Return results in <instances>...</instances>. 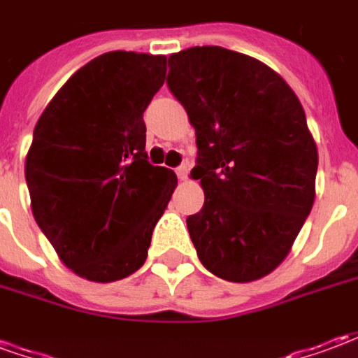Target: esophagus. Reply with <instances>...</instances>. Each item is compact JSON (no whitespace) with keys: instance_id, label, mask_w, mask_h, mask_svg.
Returning a JSON list of instances; mask_svg holds the SVG:
<instances>
[{"instance_id":"34e87169","label":"esophagus","mask_w":358,"mask_h":358,"mask_svg":"<svg viewBox=\"0 0 358 358\" xmlns=\"http://www.w3.org/2000/svg\"><path fill=\"white\" fill-rule=\"evenodd\" d=\"M187 172H189L187 164H180L178 169H176V174H178L180 180H187Z\"/></svg>"}]
</instances>
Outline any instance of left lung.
Segmentation results:
<instances>
[{
    "instance_id": "8db88e82",
    "label": "left lung",
    "mask_w": 358,
    "mask_h": 358,
    "mask_svg": "<svg viewBox=\"0 0 358 358\" xmlns=\"http://www.w3.org/2000/svg\"><path fill=\"white\" fill-rule=\"evenodd\" d=\"M166 84L195 128L205 203L187 217L203 266L253 282L284 261L315 203L318 151L303 105L261 61L203 45L172 53Z\"/></svg>"
}]
</instances>
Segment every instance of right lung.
Segmentation results:
<instances>
[{
    "instance_id": "right-lung-1",
    "label": "right lung",
    "mask_w": 358,
    "mask_h": 358,
    "mask_svg": "<svg viewBox=\"0 0 358 358\" xmlns=\"http://www.w3.org/2000/svg\"><path fill=\"white\" fill-rule=\"evenodd\" d=\"M164 74V55L103 53L36 122L24 163L32 215L59 259L90 282L122 280L145 263L178 184L145 153L143 110Z\"/></svg>"
}]
</instances>
